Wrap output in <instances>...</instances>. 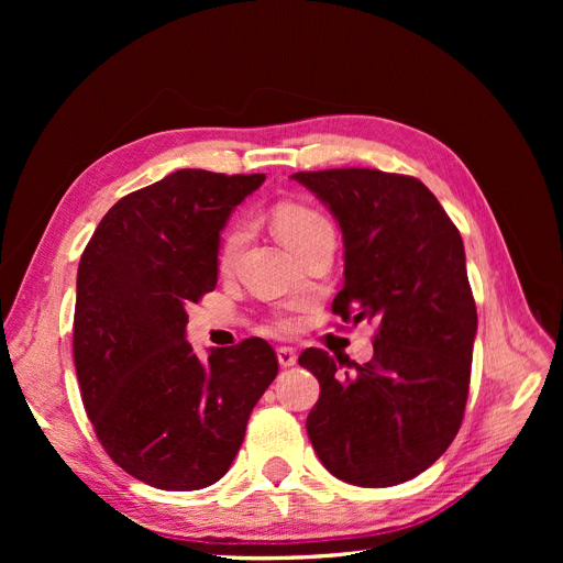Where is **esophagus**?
<instances>
[{
    "mask_svg": "<svg viewBox=\"0 0 563 563\" xmlns=\"http://www.w3.org/2000/svg\"><path fill=\"white\" fill-rule=\"evenodd\" d=\"M277 360H279V364L284 366V368H288V366H294L296 362H298V356H296V350L294 347H277Z\"/></svg>",
    "mask_w": 563,
    "mask_h": 563,
    "instance_id": "1",
    "label": "esophagus"
}]
</instances>
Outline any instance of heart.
<instances>
[{
    "label": "heart",
    "mask_w": 563,
    "mask_h": 563,
    "mask_svg": "<svg viewBox=\"0 0 563 563\" xmlns=\"http://www.w3.org/2000/svg\"><path fill=\"white\" fill-rule=\"evenodd\" d=\"M272 228H275L279 240L291 249L294 253L310 240L312 234H317L323 228H331V223L323 218L317 209L305 207V203L298 201H284L275 209V216H272ZM244 225H234L223 240V246H220V255L218 263L220 269H230L240 255L242 246H244ZM298 327V317L291 310H284L272 321V329L275 331H294Z\"/></svg>",
    "instance_id": "1"
}]
</instances>
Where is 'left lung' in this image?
Returning a JSON list of instances; mask_svg holds the SVG:
<instances>
[{"label":"left lung","mask_w":563,"mask_h":563,"mask_svg":"<svg viewBox=\"0 0 563 563\" xmlns=\"http://www.w3.org/2000/svg\"><path fill=\"white\" fill-rule=\"evenodd\" d=\"M335 216L345 244L343 321H376L373 360L308 347L298 364L319 380L308 437L338 479L383 488L413 479L463 422L476 305L465 246L418 178L376 168L294 174ZM343 365L352 374H340Z\"/></svg>","instance_id":"left-lung-1"}]
</instances>
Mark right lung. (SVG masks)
<instances>
[{"mask_svg":"<svg viewBox=\"0 0 563 563\" xmlns=\"http://www.w3.org/2000/svg\"><path fill=\"white\" fill-rule=\"evenodd\" d=\"M265 174L180 168L119 199L77 269L73 352L106 453L155 488L216 484L279 362L263 338L211 350L185 340L190 302L218 282L220 230Z\"/></svg>","mask_w":563,"mask_h":563,"instance_id":"add662e5","label":"right lung"}]
</instances>
